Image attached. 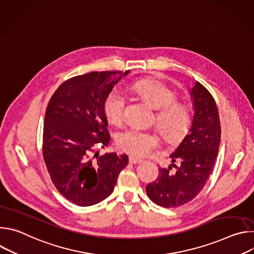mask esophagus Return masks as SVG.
<instances>
[{
	"label": "esophagus",
	"mask_w": 254,
	"mask_h": 254,
	"mask_svg": "<svg viewBox=\"0 0 254 254\" xmlns=\"http://www.w3.org/2000/svg\"><path fill=\"white\" fill-rule=\"evenodd\" d=\"M142 162V160L136 158V157H133V156H130L129 157V163L132 164V165H136V164H140Z\"/></svg>",
	"instance_id": "obj_1"
}]
</instances>
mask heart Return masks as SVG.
I'll return each instance as SVG.
<instances>
[{"mask_svg": "<svg viewBox=\"0 0 254 254\" xmlns=\"http://www.w3.org/2000/svg\"><path fill=\"white\" fill-rule=\"evenodd\" d=\"M130 88L152 105L156 114V125L161 134L169 141H177L188 131L192 115L189 107L176 102L177 93L167 84L156 79H140L133 82ZM126 97L120 90L108 94L104 102V113L114 125H120L124 120ZM159 139L151 132L136 128L127 129L118 137V144L124 151L137 157L148 156L157 146Z\"/></svg>", "mask_w": 254, "mask_h": 254, "instance_id": "b5f03b06", "label": "heart"}]
</instances>
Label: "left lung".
<instances>
[{"label": "left lung", "instance_id": "1", "mask_svg": "<svg viewBox=\"0 0 254 254\" xmlns=\"http://www.w3.org/2000/svg\"><path fill=\"white\" fill-rule=\"evenodd\" d=\"M193 104L189 132L170 155L172 164L160 168L157 181L146 187L149 198L165 208L184 205L204 187L218 154L221 127L218 110L211 93L198 81L189 90ZM176 159L180 166L173 165ZM176 168L175 172L170 170Z\"/></svg>", "mask_w": 254, "mask_h": 254}]
</instances>
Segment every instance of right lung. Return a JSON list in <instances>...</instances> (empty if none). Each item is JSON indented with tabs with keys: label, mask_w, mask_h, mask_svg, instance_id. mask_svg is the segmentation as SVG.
<instances>
[{
	"label": "right lung",
	"mask_w": 254,
	"mask_h": 254,
	"mask_svg": "<svg viewBox=\"0 0 254 254\" xmlns=\"http://www.w3.org/2000/svg\"><path fill=\"white\" fill-rule=\"evenodd\" d=\"M129 70L102 71L72 77L52 95L46 108L43 157L58 192L81 207L97 204L115 189L128 164L126 154L99 156L111 135L104 102Z\"/></svg>",
	"instance_id": "1"
}]
</instances>
